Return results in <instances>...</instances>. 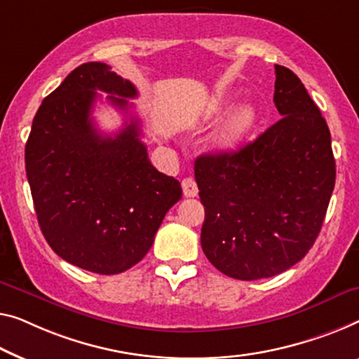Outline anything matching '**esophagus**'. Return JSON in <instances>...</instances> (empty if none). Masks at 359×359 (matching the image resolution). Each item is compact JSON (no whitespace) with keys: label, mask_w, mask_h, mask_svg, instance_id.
Returning a JSON list of instances; mask_svg holds the SVG:
<instances>
[{"label":"esophagus","mask_w":359,"mask_h":359,"mask_svg":"<svg viewBox=\"0 0 359 359\" xmlns=\"http://www.w3.org/2000/svg\"><path fill=\"white\" fill-rule=\"evenodd\" d=\"M182 190H184L185 196H189V198L196 196L198 195V185H196L195 179L187 177V179L182 180Z\"/></svg>","instance_id":"esophagus-1"}]
</instances>
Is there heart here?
Listing matches in <instances>:
<instances>
[{
  "mask_svg": "<svg viewBox=\"0 0 359 359\" xmlns=\"http://www.w3.org/2000/svg\"><path fill=\"white\" fill-rule=\"evenodd\" d=\"M256 122V111L251 104H243L233 114L229 117V121L221 127V130L214 137L212 147L217 149H227L242 140L251 130V127Z\"/></svg>",
  "mask_w": 359,
  "mask_h": 359,
  "instance_id": "1",
  "label": "heart"
}]
</instances>
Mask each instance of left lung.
<instances>
[{"label":"left lung","instance_id":"8db88e82","mask_svg":"<svg viewBox=\"0 0 359 359\" xmlns=\"http://www.w3.org/2000/svg\"><path fill=\"white\" fill-rule=\"evenodd\" d=\"M283 116L237 151L201 154V248L222 274L258 280L287 271L316 242L335 185L327 122L290 69L276 66Z\"/></svg>","mask_w":359,"mask_h":359}]
</instances>
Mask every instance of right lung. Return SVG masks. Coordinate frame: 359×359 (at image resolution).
Here are the masks:
<instances>
[{
    "instance_id": "obj_1",
    "label": "right lung",
    "mask_w": 359,
    "mask_h": 359,
    "mask_svg": "<svg viewBox=\"0 0 359 359\" xmlns=\"http://www.w3.org/2000/svg\"><path fill=\"white\" fill-rule=\"evenodd\" d=\"M96 90L127 111L132 82L104 62H85L43 100L25 145L40 229L57 256L96 274H119L148 253L182 198L180 182L154 168L138 119L114 137L95 127ZM121 95V99L112 97Z\"/></svg>"
}]
</instances>
